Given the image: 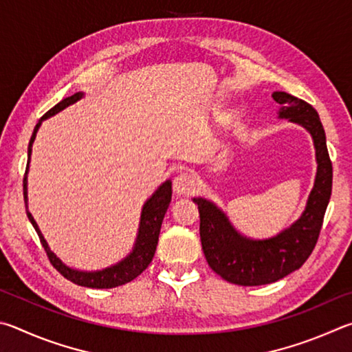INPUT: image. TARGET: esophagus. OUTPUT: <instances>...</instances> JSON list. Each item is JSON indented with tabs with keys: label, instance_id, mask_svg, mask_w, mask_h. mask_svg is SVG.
<instances>
[{
	"label": "esophagus",
	"instance_id": "obj_1",
	"mask_svg": "<svg viewBox=\"0 0 352 352\" xmlns=\"http://www.w3.org/2000/svg\"><path fill=\"white\" fill-rule=\"evenodd\" d=\"M195 177L192 175H188V173H181V175L176 176L175 181H173V190H175V193L179 196L192 195L195 192Z\"/></svg>",
	"mask_w": 352,
	"mask_h": 352
}]
</instances>
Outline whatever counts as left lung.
<instances>
[{
  "label": "left lung",
  "mask_w": 352,
  "mask_h": 352,
  "mask_svg": "<svg viewBox=\"0 0 352 352\" xmlns=\"http://www.w3.org/2000/svg\"><path fill=\"white\" fill-rule=\"evenodd\" d=\"M272 97L280 104L278 119L303 126L316 148V181L301 217L272 238L254 239L239 233L214 202L193 198L199 208V235L208 266L238 286L269 285L303 266L316 248L331 198L332 164L317 111L287 92L275 91Z\"/></svg>",
  "instance_id": "left-lung-1"
}]
</instances>
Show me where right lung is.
<instances>
[{
  "instance_id": "right-lung-1",
  "label": "right lung",
  "mask_w": 352,
  "mask_h": 352,
  "mask_svg": "<svg viewBox=\"0 0 352 352\" xmlns=\"http://www.w3.org/2000/svg\"><path fill=\"white\" fill-rule=\"evenodd\" d=\"M85 97V92H76V94L71 97H66L60 103L55 104L47 113L41 117L34 128L32 138L29 140L28 146V166H26V175H24L23 179V193H24V204H26V212L28 218L30 223H32L35 232L38 233L40 241L45 248L49 261L52 263V266L58 270V272L65 276L66 280L72 281L74 285L83 286V287H91V289H111L117 287L122 285H126V283L133 281L135 276H139L144 270L148 267V264L151 263L154 252H156V245L159 241V233H160V226H162L164 217L166 213V208H168L171 202V181H165L162 186H159L156 192H154L150 198L142 207L140 213V223L138 229V236H135V241L133 245V250L120 260L119 263L113 264V266L104 267L102 270H78L66 266V264L60 260V258L54 254L49 248L45 236L38 229V224L34 219L32 214H30L28 208V173H29V164H30V154H32V144L36 138V131L41 126L43 120L49 119V117L55 116L60 111L78 102L80 98Z\"/></svg>"
}]
</instances>
